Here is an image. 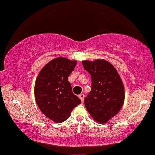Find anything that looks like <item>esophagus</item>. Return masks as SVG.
<instances>
[{"label":"esophagus","mask_w":155,"mask_h":155,"mask_svg":"<svg viewBox=\"0 0 155 155\" xmlns=\"http://www.w3.org/2000/svg\"><path fill=\"white\" fill-rule=\"evenodd\" d=\"M79 98L81 99V101H84V93H81V94H79Z\"/></svg>","instance_id":"esophagus-1"}]
</instances>
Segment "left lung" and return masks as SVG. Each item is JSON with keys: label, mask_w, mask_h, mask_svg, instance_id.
Returning <instances> with one entry per match:
<instances>
[{"label": "left lung", "mask_w": 155, "mask_h": 155, "mask_svg": "<svg viewBox=\"0 0 155 155\" xmlns=\"http://www.w3.org/2000/svg\"><path fill=\"white\" fill-rule=\"evenodd\" d=\"M91 76V91L84 98L86 109L95 120L107 122L118 113L124 101V87L113 64L104 59L82 61Z\"/></svg>", "instance_id": "left-lung-1"}]
</instances>
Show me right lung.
<instances>
[{
  "instance_id": "1",
  "label": "right lung",
  "mask_w": 155,
  "mask_h": 155,
  "mask_svg": "<svg viewBox=\"0 0 155 155\" xmlns=\"http://www.w3.org/2000/svg\"><path fill=\"white\" fill-rule=\"evenodd\" d=\"M76 61L58 57L49 62L41 70L35 82L37 104L45 116L56 123L67 120L71 112L81 103L74 95L68 76Z\"/></svg>"
}]
</instances>
